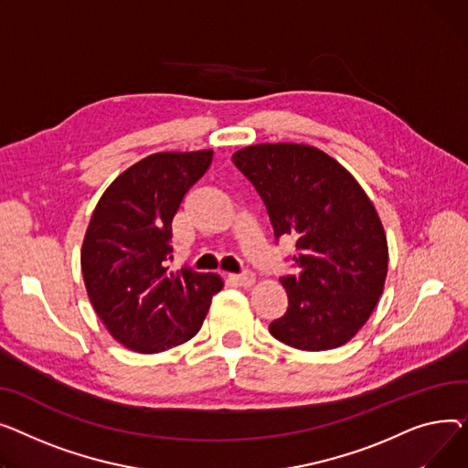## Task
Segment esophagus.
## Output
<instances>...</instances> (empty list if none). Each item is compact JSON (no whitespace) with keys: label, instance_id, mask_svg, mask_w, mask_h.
<instances>
[{"label":"esophagus","instance_id":"34e87169","mask_svg":"<svg viewBox=\"0 0 468 468\" xmlns=\"http://www.w3.org/2000/svg\"><path fill=\"white\" fill-rule=\"evenodd\" d=\"M232 282H236L239 287H251L255 283V276L251 271H241V273H234V276H230Z\"/></svg>","mask_w":468,"mask_h":468}]
</instances>
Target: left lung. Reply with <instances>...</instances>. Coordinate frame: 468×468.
I'll return each mask as SVG.
<instances>
[{
    "label": "left lung",
    "mask_w": 468,
    "mask_h": 468,
    "mask_svg": "<svg viewBox=\"0 0 468 468\" xmlns=\"http://www.w3.org/2000/svg\"><path fill=\"white\" fill-rule=\"evenodd\" d=\"M234 166L266 206L273 238L296 243L280 278L289 306L270 335L302 351L349 342L374 312L388 276V238L355 177L326 153L298 144L239 149Z\"/></svg>",
    "instance_id": "left-lung-1"
}]
</instances>
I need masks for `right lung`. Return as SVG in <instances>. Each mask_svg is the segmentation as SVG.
Returning <instances> with one entry per match:
<instances>
[{
    "label": "right lung",
    "instance_id": "right-lung-1",
    "mask_svg": "<svg viewBox=\"0 0 468 468\" xmlns=\"http://www.w3.org/2000/svg\"><path fill=\"white\" fill-rule=\"evenodd\" d=\"M211 158L213 151L151 154L109 185L92 213L82 278L98 317L128 349L160 353L190 340L223 289L215 273L164 264L174 215Z\"/></svg>",
    "mask_w": 468,
    "mask_h": 468
}]
</instances>
